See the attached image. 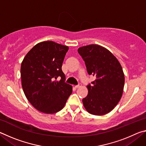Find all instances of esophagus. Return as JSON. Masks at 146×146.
I'll return each instance as SVG.
<instances>
[{
	"mask_svg": "<svg viewBox=\"0 0 146 146\" xmlns=\"http://www.w3.org/2000/svg\"><path fill=\"white\" fill-rule=\"evenodd\" d=\"M80 87H81V84H79L75 86V88H80Z\"/></svg>",
	"mask_w": 146,
	"mask_h": 146,
	"instance_id": "esophagus-1",
	"label": "esophagus"
}]
</instances>
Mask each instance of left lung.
<instances>
[{
    "mask_svg": "<svg viewBox=\"0 0 146 146\" xmlns=\"http://www.w3.org/2000/svg\"><path fill=\"white\" fill-rule=\"evenodd\" d=\"M78 52L89 75L96 77L87 86L88 94L82 99L84 106L90 114H107L122 97L125 81L122 66L108 49L97 44L81 47Z\"/></svg>",
    "mask_w": 146,
    "mask_h": 146,
    "instance_id": "left-lung-1",
    "label": "left lung"
}]
</instances>
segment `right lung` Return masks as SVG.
<instances>
[{
    "label": "right lung",
    "instance_id": "add662e5",
    "mask_svg": "<svg viewBox=\"0 0 146 146\" xmlns=\"http://www.w3.org/2000/svg\"><path fill=\"white\" fill-rule=\"evenodd\" d=\"M69 48L44 41L36 44L21 64L22 86L27 99L39 111L53 114L60 111L72 93L65 82L62 66ZM58 76L61 78L56 80Z\"/></svg>",
    "mask_w": 146,
    "mask_h": 146
}]
</instances>
